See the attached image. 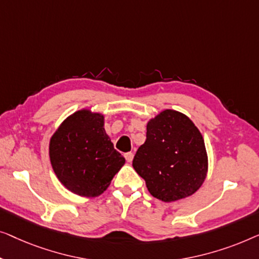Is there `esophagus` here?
Segmentation results:
<instances>
[{"label": "esophagus", "instance_id": "esophagus-1", "mask_svg": "<svg viewBox=\"0 0 259 259\" xmlns=\"http://www.w3.org/2000/svg\"><path fill=\"white\" fill-rule=\"evenodd\" d=\"M124 157L126 159V162L131 163V162H133V159H134V154H133V152H126V154L124 155Z\"/></svg>", "mask_w": 259, "mask_h": 259}]
</instances>
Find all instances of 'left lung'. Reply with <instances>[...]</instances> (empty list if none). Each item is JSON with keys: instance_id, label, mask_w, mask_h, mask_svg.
<instances>
[{"instance_id": "1", "label": "left lung", "mask_w": 259, "mask_h": 259, "mask_svg": "<svg viewBox=\"0 0 259 259\" xmlns=\"http://www.w3.org/2000/svg\"><path fill=\"white\" fill-rule=\"evenodd\" d=\"M203 136L187 115L165 109L147 123V140L133 166L154 197L175 202L194 195L207 175Z\"/></svg>"}]
</instances>
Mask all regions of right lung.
Instances as JSON below:
<instances>
[{"mask_svg":"<svg viewBox=\"0 0 259 259\" xmlns=\"http://www.w3.org/2000/svg\"><path fill=\"white\" fill-rule=\"evenodd\" d=\"M49 157L65 189L82 197H97L124 165L104 129V115L81 109L68 116L53 134Z\"/></svg>","mask_w":259,"mask_h":259,"instance_id":"right-lung-1","label":"right lung"}]
</instances>
